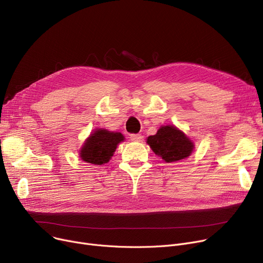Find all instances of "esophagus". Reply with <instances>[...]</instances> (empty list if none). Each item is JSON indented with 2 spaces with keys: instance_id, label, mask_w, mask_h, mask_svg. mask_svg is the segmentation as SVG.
Instances as JSON below:
<instances>
[{
  "instance_id": "esophagus-1",
  "label": "esophagus",
  "mask_w": 263,
  "mask_h": 263,
  "mask_svg": "<svg viewBox=\"0 0 263 263\" xmlns=\"http://www.w3.org/2000/svg\"><path fill=\"white\" fill-rule=\"evenodd\" d=\"M130 140L133 142H142L143 141V135L142 134H131Z\"/></svg>"
}]
</instances>
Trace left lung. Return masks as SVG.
Here are the masks:
<instances>
[{
	"label": "left lung",
	"mask_w": 263,
	"mask_h": 263,
	"mask_svg": "<svg viewBox=\"0 0 263 263\" xmlns=\"http://www.w3.org/2000/svg\"><path fill=\"white\" fill-rule=\"evenodd\" d=\"M147 144L166 163L183 160L191 156L194 144L175 126H163L157 134L148 136Z\"/></svg>",
	"instance_id": "8db88e82"
}]
</instances>
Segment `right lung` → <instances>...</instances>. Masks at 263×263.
Segmentation results:
<instances>
[{
  "label": "right lung",
  "mask_w": 263,
  "mask_h": 263,
  "mask_svg": "<svg viewBox=\"0 0 263 263\" xmlns=\"http://www.w3.org/2000/svg\"><path fill=\"white\" fill-rule=\"evenodd\" d=\"M123 140L124 136L120 132L97 129L81 148L80 157L84 162L93 165L105 164L113 157L117 145Z\"/></svg>",
  "instance_id": "obj_1"
}]
</instances>
